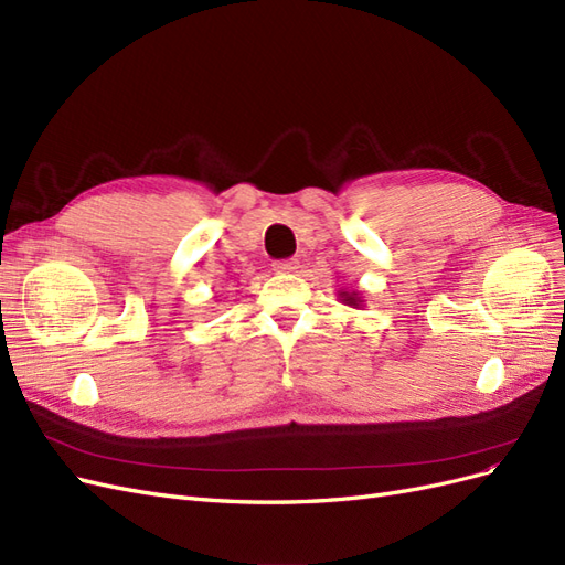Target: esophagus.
<instances>
[{
  "mask_svg": "<svg viewBox=\"0 0 565 565\" xmlns=\"http://www.w3.org/2000/svg\"><path fill=\"white\" fill-rule=\"evenodd\" d=\"M299 268L297 259H280V262H273V270L276 273H295Z\"/></svg>",
  "mask_w": 565,
  "mask_h": 565,
  "instance_id": "34e87169",
  "label": "esophagus"
}]
</instances>
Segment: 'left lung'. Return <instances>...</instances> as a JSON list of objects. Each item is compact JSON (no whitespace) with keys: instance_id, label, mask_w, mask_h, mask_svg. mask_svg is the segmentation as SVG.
I'll return each mask as SVG.
<instances>
[{"instance_id":"1","label":"left lung","mask_w":565,"mask_h":565,"mask_svg":"<svg viewBox=\"0 0 565 565\" xmlns=\"http://www.w3.org/2000/svg\"><path fill=\"white\" fill-rule=\"evenodd\" d=\"M339 297H341V301L344 303H349V306H353V309H358V306H361V297H358V292H339Z\"/></svg>"}]
</instances>
